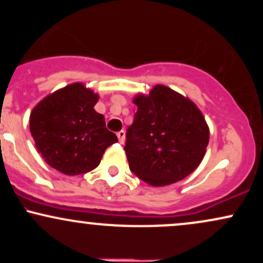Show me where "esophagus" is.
I'll return each mask as SVG.
<instances>
[{
	"instance_id": "esophagus-1",
	"label": "esophagus",
	"mask_w": 263,
	"mask_h": 263,
	"mask_svg": "<svg viewBox=\"0 0 263 263\" xmlns=\"http://www.w3.org/2000/svg\"><path fill=\"white\" fill-rule=\"evenodd\" d=\"M125 131H119L117 132V137H119V141L120 143H123L125 142Z\"/></svg>"
}]
</instances>
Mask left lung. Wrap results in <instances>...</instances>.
<instances>
[{"mask_svg":"<svg viewBox=\"0 0 263 263\" xmlns=\"http://www.w3.org/2000/svg\"><path fill=\"white\" fill-rule=\"evenodd\" d=\"M137 112L126 132L129 170L143 182L163 186L182 180L203 161L209 127L197 105L156 85L134 99Z\"/></svg>","mask_w":263,"mask_h":263,"instance_id":"8db88e82","label":"left lung"}]
</instances>
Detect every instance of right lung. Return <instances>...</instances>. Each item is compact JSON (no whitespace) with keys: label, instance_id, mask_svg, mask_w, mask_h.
Returning <instances> with one entry per match:
<instances>
[{"label":"right lung","instance_id":"1","mask_svg":"<svg viewBox=\"0 0 263 263\" xmlns=\"http://www.w3.org/2000/svg\"><path fill=\"white\" fill-rule=\"evenodd\" d=\"M98 93L81 83L57 90L33 108L29 129L44 161L66 176L95 170L117 137L96 112Z\"/></svg>","mask_w":263,"mask_h":263}]
</instances>
